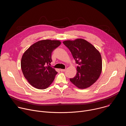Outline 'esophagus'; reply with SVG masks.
<instances>
[{"label":"esophagus","instance_id":"esophagus-1","mask_svg":"<svg viewBox=\"0 0 126 126\" xmlns=\"http://www.w3.org/2000/svg\"><path fill=\"white\" fill-rule=\"evenodd\" d=\"M66 70V69H60V71L61 72H64V71H65Z\"/></svg>","mask_w":126,"mask_h":126}]
</instances>
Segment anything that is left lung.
<instances>
[{"mask_svg":"<svg viewBox=\"0 0 126 126\" xmlns=\"http://www.w3.org/2000/svg\"><path fill=\"white\" fill-rule=\"evenodd\" d=\"M63 44L69 49L77 66L76 76L70 81L80 89H85L93 85L102 72V61L100 52L86 40L77 39L67 40Z\"/></svg>","mask_w":126,"mask_h":126,"instance_id":"obj_1","label":"left lung"}]
</instances>
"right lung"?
I'll return each mask as SVG.
<instances>
[{"label": "right lung", "mask_w": 126, "mask_h": 126, "mask_svg": "<svg viewBox=\"0 0 126 126\" xmlns=\"http://www.w3.org/2000/svg\"><path fill=\"white\" fill-rule=\"evenodd\" d=\"M60 44L58 40H41L32 45L24 53L21 61L22 71L33 87L45 89L54 80L57 72L49 65L52 62V52Z\"/></svg>", "instance_id": "right-lung-1"}]
</instances>
